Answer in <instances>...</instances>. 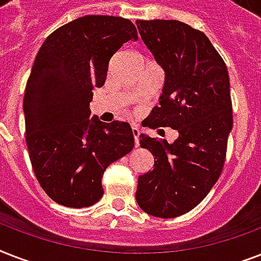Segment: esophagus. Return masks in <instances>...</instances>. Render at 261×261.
Instances as JSON below:
<instances>
[{"label":"esophagus","instance_id":"1","mask_svg":"<svg viewBox=\"0 0 261 261\" xmlns=\"http://www.w3.org/2000/svg\"><path fill=\"white\" fill-rule=\"evenodd\" d=\"M131 133H133V137H134V145H135V147H138L139 146V143H138L139 128H138V127L133 126V127H131Z\"/></svg>","mask_w":261,"mask_h":261}]
</instances>
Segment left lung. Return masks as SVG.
<instances>
[{
	"label": "left lung",
	"mask_w": 261,
	"mask_h": 261,
	"mask_svg": "<svg viewBox=\"0 0 261 261\" xmlns=\"http://www.w3.org/2000/svg\"><path fill=\"white\" fill-rule=\"evenodd\" d=\"M139 35L164 69L160 107L147 126L177 130L173 143L141 134V147L154 157L141 174L137 203L159 218L196 207L222 172L233 127L227 67L206 35L178 20H137Z\"/></svg>",
	"instance_id": "1"
}]
</instances>
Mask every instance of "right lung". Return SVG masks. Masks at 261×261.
Instances as JSON below:
<instances>
[{"label": "right lung", "instance_id": "1", "mask_svg": "<svg viewBox=\"0 0 261 261\" xmlns=\"http://www.w3.org/2000/svg\"><path fill=\"white\" fill-rule=\"evenodd\" d=\"M131 39L138 34L130 20L90 14L55 30L35 58L22 102L25 141L39 184L58 204L98 202L104 171L134 147L128 123L89 118L93 89Z\"/></svg>", "mask_w": 261, "mask_h": 261}]
</instances>
